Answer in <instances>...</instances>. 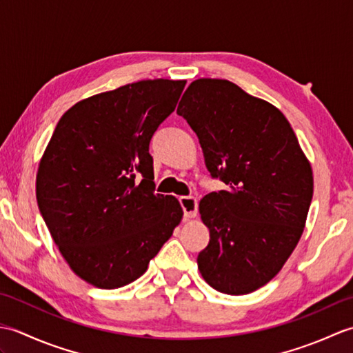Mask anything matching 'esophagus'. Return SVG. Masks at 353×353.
Masks as SVG:
<instances>
[{
  "label": "esophagus",
  "instance_id": "1",
  "mask_svg": "<svg viewBox=\"0 0 353 353\" xmlns=\"http://www.w3.org/2000/svg\"><path fill=\"white\" fill-rule=\"evenodd\" d=\"M181 200V205L183 208V212L186 219H194V216H197V199L196 197H191V196H185L179 199Z\"/></svg>",
  "mask_w": 353,
  "mask_h": 353
}]
</instances>
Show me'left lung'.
<instances>
[{
	"instance_id": "left-lung-1",
	"label": "left lung",
	"mask_w": 353,
	"mask_h": 353,
	"mask_svg": "<svg viewBox=\"0 0 353 353\" xmlns=\"http://www.w3.org/2000/svg\"><path fill=\"white\" fill-rule=\"evenodd\" d=\"M177 114L197 133L208 170L229 186L200 200L211 239L199 270L216 291L249 294L281 272L303 234L311 163L282 112L229 80H194Z\"/></svg>"
}]
</instances>
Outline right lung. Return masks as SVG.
Instances as JSON below:
<instances>
[{
  "mask_svg": "<svg viewBox=\"0 0 353 353\" xmlns=\"http://www.w3.org/2000/svg\"><path fill=\"white\" fill-rule=\"evenodd\" d=\"M186 80H141L65 112L39 161L37 206L66 264L97 288L138 279L182 221L172 196L153 192L150 139ZM145 179L134 183V172Z\"/></svg>",
  "mask_w": 353,
  "mask_h": 353,
  "instance_id": "right-lung-1",
  "label": "right lung"
}]
</instances>
